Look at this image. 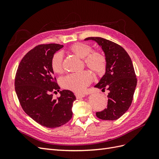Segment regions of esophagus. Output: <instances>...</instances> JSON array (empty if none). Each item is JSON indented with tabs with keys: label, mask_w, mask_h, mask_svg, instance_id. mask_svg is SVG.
I'll use <instances>...</instances> for the list:
<instances>
[{
	"label": "esophagus",
	"mask_w": 159,
	"mask_h": 159,
	"mask_svg": "<svg viewBox=\"0 0 159 159\" xmlns=\"http://www.w3.org/2000/svg\"><path fill=\"white\" fill-rule=\"evenodd\" d=\"M75 95L77 99H80V98H82L85 97V95L83 93H75Z\"/></svg>",
	"instance_id": "1"
}]
</instances>
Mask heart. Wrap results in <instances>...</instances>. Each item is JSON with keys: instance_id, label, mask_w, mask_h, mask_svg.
Returning <instances> with one entry per match:
<instances>
[{"instance_id": "1", "label": "heart", "mask_w": 159, "mask_h": 159, "mask_svg": "<svg viewBox=\"0 0 159 159\" xmlns=\"http://www.w3.org/2000/svg\"><path fill=\"white\" fill-rule=\"evenodd\" d=\"M69 50L80 58L83 59L85 65L95 74L100 75L105 72L107 65L106 58L102 52L98 51L91 52L92 48L90 45L80 42L71 45ZM62 61L63 54L61 52H56L53 55L50 65L55 74L62 72ZM92 80V74L88 71H84L63 77L60 80V84L63 88L78 93L83 91Z\"/></svg>"}]
</instances>
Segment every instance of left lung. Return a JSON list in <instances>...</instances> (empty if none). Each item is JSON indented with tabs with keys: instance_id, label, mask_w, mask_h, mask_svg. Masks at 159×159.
Here are the masks:
<instances>
[{
	"instance_id": "8db88e82",
	"label": "left lung",
	"mask_w": 159,
	"mask_h": 159,
	"mask_svg": "<svg viewBox=\"0 0 159 159\" xmlns=\"http://www.w3.org/2000/svg\"><path fill=\"white\" fill-rule=\"evenodd\" d=\"M102 48L106 58V69L94 87L109 91L107 107L96 113L103 120L113 121L121 117L131 106L137 86V78L131 57L121 46L101 37H89Z\"/></svg>"
}]
</instances>
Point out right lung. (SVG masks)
I'll list each match as a JSON object with an SVG mask.
<instances>
[{"mask_svg": "<svg viewBox=\"0 0 159 159\" xmlns=\"http://www.w3.org/2000/svg\"><path fill=\"white\" fill-rule=\"evenodd\" d=\"M63 47L57 44L36 46L24 56L15 77V91L22 108L36 122L48 128L68 123L76 99L72 91H60L51 68L53 55ZM57 91L61 97L53 99L51 93Z\"/></svg>", "mask_w": 159, "mask_h": 159, "instance_id": "1", "label": "right lung"}]
</instances>
